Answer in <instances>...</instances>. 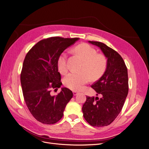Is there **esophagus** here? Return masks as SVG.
Returning <instances> with one entry per match:
<instances>
[{
    "label": "esophagus",
    "instance_id": "obj_1",
    "mask_svg": "<svg viewBox=\"0 0 149 149\" xmlns=\"http://www.w3.org/2000/svg\"><path fill=\"white\" fill-rule=\"evenodd\" d=\"M73 95H74V96H76V95H77V94H78V92H77V91H73Z\"/></svg>",
    "mask_w": 149,
    "mask_h": 149
}]
</instances>
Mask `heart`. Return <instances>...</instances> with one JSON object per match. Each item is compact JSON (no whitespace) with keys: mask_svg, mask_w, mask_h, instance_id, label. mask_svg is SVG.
Segmentation results:
<instances>
[{"mask_svg":"<svg viewBox=\"0 0 149 149\" xmlns=\"http://www.w3.org/2000/svg\"><path fill=\"white\" fill-rule=\"evenodd\" d=\"M74 52L82 61L79 70L81 73H70L63 79L64 86L73 91H80L89 82L96 81L103 75L107 67L108 61L105 56L97 54L96 49L88 44H82L74 48ZM58 68L62 74L68 70L67 56L62 54L58 61Z\"/></svg>","mask_w":149,"mask_h":149,"instance_id":"heart-1","label":"heart"}]
</instances>
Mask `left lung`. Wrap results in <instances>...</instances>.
<instances>
[{"mask_svg": "<svg viewBox=\"0 0 149 149\" xmlns=\"http://www.w3.org/2000/svg\"><path fill=\"white\" fill-rule=\"evenodd\" d=\"M98 47L107 59V67L91 86L101 97L87 96L82 110L87 122L93 127L110 124L121 111L128 95V73L125 62L114 49L100 42L88 41Z\"/></svg>", "mask_w": 149, "mask_h": 149, "instance_id": "left-lung-1", "label": "left lung"}]
</instances>
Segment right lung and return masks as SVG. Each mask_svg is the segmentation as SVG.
I'll list each match as a JSON object with an SVG mask.
<instances>
[{
	"label": "right lung",
	"instance_id": "right-lung-1",
	"mask_svg": "<svg viewBox=\"0 0 149 149\" xmlns=\"http://www.w3.org/2000/svg\"><path fill=\"white\" fill-rule=\"evenodd\" d=\"M79 38L52 37L43 39L26 54L20 74L24 100L31 115L38 121L53 124L63 116L73 93L63 87L57 96H52V89L62 86L58 61L65 49Z\"/></svg>",
	"mask_w": 149,
	"mask_h": 149
}]
</instances>
